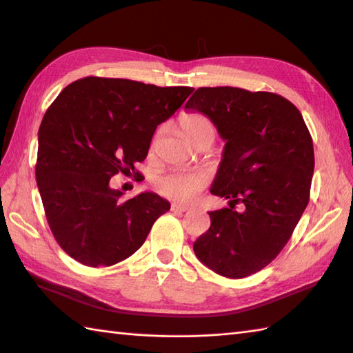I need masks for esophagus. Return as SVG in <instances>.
<instances>
[{"label":"esophagus","mask_w":353,"mask_h":353,"mask_svg":"<svg viewBox=\"0 0 353 353\" xmlns=\"http://www.w3.org/2000/svg\"><path fill=\"white\" fill-rule=\"evenodd\" d=\"M171 209L172 211H179V212H186V211H190V206H186V205H182V203H172L171 205Z\"/></svg>","instance_id":"34e87169"}]
</instances>
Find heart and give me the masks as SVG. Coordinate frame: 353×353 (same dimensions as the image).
<instances>
[{"mask_svg":"<svg viewBox=\"0 0 353 353\" xmlns=\"http://www.w3.org/2000/svg\"><path fill=\"white\" fill-rule=\"evenodd\" d=\"M181 127L185 137L192 144L200 139L214 141L215 138V129L211 119L197 112L183 114L181 117ZM154 186L165 197L177 201H190L203 188V177L196 172L168 171L156 179Z\"/></svg>","mask_w":353,"mask_h":353,"instance_id":"b5f03b06","label":"heart"}]
</instances>
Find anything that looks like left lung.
Instances as JSON below:
<instances>
[{"mask_svg":"<svg viewBox=\"0 0 353 353\" xmlns=\"http://www.w3.org/2000/svg\"><path fill=\"white\" fill-rule=\"evenodd\" d=\"M185 109L206 115L226 141L211 192L229 208L209 212L211 228L194 253L215 273L241 279L281 253L308 205L311 134L294 104L273 92L199 88Z\"/></svg>","mask_w":353,"mask_h":353,"instance_id":"8db88e82","label":"left lung"}]
</instances>
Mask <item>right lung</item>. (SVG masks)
<instances>
[{"label": "right lung", "mask_w": 353, "mask_h": 353, "mask_svg": "<svg viewBox=\"0 0 353 353\" xmlns=\"http://www.w3.org/2000/svg\"><path fill=\"white\" fill-rule=\"evenodd\" d=\"M192 91L85 77L45 112L37 133V190L57 244L80 264L109 267L132 256L170 211L154 192L124 200L110 179L139 174L134 163L147 157L156 127Z\"/></svg>", "instance_id": "add662e5"}]
</instances>
